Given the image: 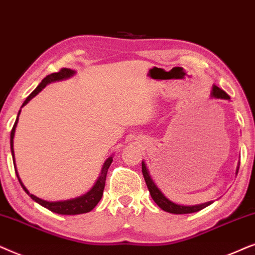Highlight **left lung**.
<instances>
[{"label":"left lung","mask_w":255,"mask_h":255,"mask_svg":"<svg viewBox=\"0 0 255 255\" xmlns=\"http://www.w3.org/2000/svg\"><path fill=\"white\" fill-rule=\"evenodd\" d=\"M211 94H212V97L218 98V99H226V100L230 99V97L227 96L226 92H224L222 88L216 86V85H213ZM238 170H239V167L237 168V174H238ZM142 174H143L145 184H147V186H148V190H149V192H150L151 198L154 199V202L156 203V204H157L162 210H164V211L175 213V215H184V213H192V212L201 211L202 209H204V208H206V206H209L210 204H212V202H208V203H204V204H198V205H192V206L176 204V203L169 201L167 197H165L161 192V190L156 186L154 181H152L150 177V175H149V171H148L147 167H145L144 162H142Z\"/></svg>","instance_id":"1"}]
</instances>
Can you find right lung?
<instances>
[{
    "instance_id": "right-lung-1",
    "label": "right lung",
    "mask_w": 255,
    "mask_h": 255,
    "mask_svg": "<svg viewBox=\"0 0 255 255\" xmlns=\"http://www.w3.org/2000/svg\"><path fill=\"white\" fill-rule=\"evenodd\" d=\"M74 73L76 72H74L73 70L62 69V70H59L58 72L51 73V74H49V76H46L42 80V83H40L38 86L36 87V90L33 91V92L30 94L28 98H26L25 101L22 105V107L24 106V105L28 104L33 97H36L37 94H38L47 84L52 83V81L66 79V78H70L71 76H73ZM19 113H21V111L18 112V115H17L15 125H13L11 133H10V148H11V155L13 158V167H15L17 178H18L19 183H21L23 190H24V191L28 193L30 197H31L33 201H35L36 203H38L39 205L44 206V208L50 210V211H52L54 213H58V215H80V213H86V212L92 211V210L96 208V205L98 204V203L100 202L101 197H103L105 183H106L107 171H108V169H110L111 163L113 162V156H111V157H108L106 161H105L104 167H103V169H101L100 176H99V178H98V181L96 182V184H94V186L90 190V191H88L87 193H85V195L77 197V198L67 199V201H60V202H47V201H44V199H40V198H38V197L31 195V193L26 190L25 186L23 185L21 178H19L18 172H17V170H16L15 155H13V135H15V129H16V126H17V121H18Z\"/></svg>"
}]
</instances>
